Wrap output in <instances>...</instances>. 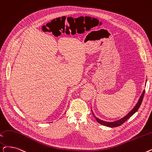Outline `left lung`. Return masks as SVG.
Here are the masks:
<instances>
[{
  "mask_svg": "<svg viewBox=\"0 0 152 152\" xmlns=\"http://www.w3.org/2000/svg\"><path fill=\"white\" fill-rule=\"evenodd\" d=\"M147 82V81H146ZM144 94H145V90L143 91L142 93L139 98V99H138L137 104L135 105V107L132 109V110L130 112H129V113L125 115L124 116L123 118H121V119L119 120H117V121H115L114 122H106V121H104L102 120H101L99 119V118L96 117V116L94 115V113L92 112V110L91 109V111H92V115H93V116L94 117V118H96V120L97 121V122L98 123H99L101 125H105V126L106 127H118V126H120V125H121L122 124H124L125 121H127L129 118L131 117L138 110V109H139L140 105L142 104V100H143V96H144Z\"/></svg>",
  "mask_w": 152,
  "mask_h": 152,
  "instance_id": "8db88e82",
  "label": "left lung"
}]
</instances>
